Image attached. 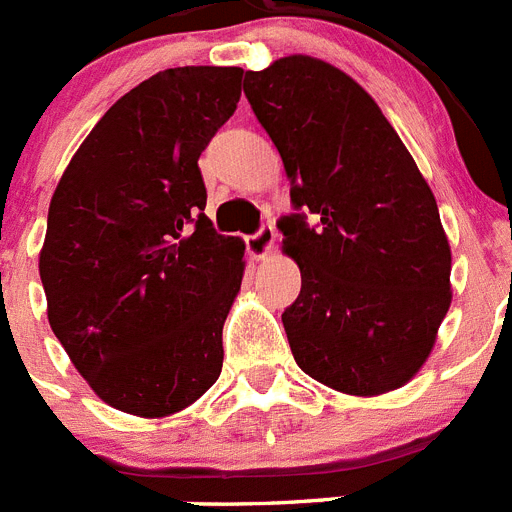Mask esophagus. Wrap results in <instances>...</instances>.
<instances>
[{
  "label": "esophagus",
  "mask_w": 512,
  "mask_h": 512,
  "mask_svg": "<svg viewBox=\"0 0 512 512\" xmlns=\"http://www.w3.org/2000/svg\"><path fill=\"white\" fill-rule=\"evenodd\" d=\"M274 241H277V233L271 225H264L259 233H253L246 238V248L253 259H266L271 251H274Z\"/></svg>",
  "instance_id": "esophagus-1"
}]
</instances>
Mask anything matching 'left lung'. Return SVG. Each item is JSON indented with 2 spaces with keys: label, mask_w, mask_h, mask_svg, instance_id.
I'll list each match as a JSON object with an SVG mask.
<instances>
[{
  "label": "left lung",
  "mask_w": 512,
  "mask_h": 512,
  "mask_svg": "<svg viewBox=\"0 0 512 512\" xmlns=\"http://www.w3.org/2000/svg\"><path fill=\"white\" fill-rule=\"evenodd\" d=\"M297 210L279 220L302 289L282 315L302 372L330 390H400L431 356L451 307V246L436 197L372 94L320 58L246 71Z\"/></svg>",
  "instance_id": "8db88e82"
}]
</instances>
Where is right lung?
Segmentation results:
<instances>
[{"label": "right lung", "mask_w": 512, "mask_h": 512, "mask_svg": "<svg viewBox=\"0 0 512 512\" xmlns=\"http://www.w3.org/2000/svg\"><path fill=\"white\" fill-rule=\"evenodd\" d=\"M238 66H182L117 99L48 207V323L110 408L169 418L223 369V323L246 243L205 215L197 158L241 99Z\"/></svg>", "instance_id": "1"}]
</instances>
